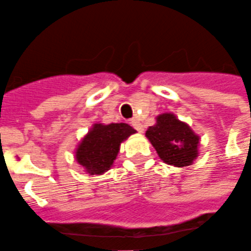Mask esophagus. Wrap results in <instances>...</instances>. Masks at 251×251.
<instances>
[{"label":"esophagus","mask_w":251,"mask_h":251,"mask_svg":"<svg viewBox=\"0 0 251 251\" xmlns=\"http://www.w3.org/2000/svg\"><path fill=\"white\" fill-rule=\"evenodd\" d=\"M131 125H132V127L136 128L138 132H143V130H145L143 125L137 120V119H132V120H131Z\"/></svg>","instance_id":"34e87169"}]
</instances>
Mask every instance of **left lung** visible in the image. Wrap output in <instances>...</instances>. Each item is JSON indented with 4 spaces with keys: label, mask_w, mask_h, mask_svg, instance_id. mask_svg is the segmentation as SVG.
I'll list each match as a JSON object with an SVG mask.
<instances>
[{
    "label": "left lung",
    "mask_w": 251,
    "mask_h": 251,
    "mask_svg": "<svg viewBox=\"0 0 251 251\" xmlns=\"http://www.w3.org/2000/svg\"><path fill=\"white\" fill-rule=\"evenodd\" d=\"M146 136L167 164L186 167L199 155L200 137L174 114L165 113L157 116V123L148 127Z\"/></svg>",
    "instance_id": "left-lung-1"
}]
</instances>
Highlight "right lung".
Listing matches in <instances>:
<instances>
[{
  "instance_id": "right-lung-1",
  "label": "right lung",
  "mask_w": 251,
  "mask_h": 251,
  "mask_svg": "<svg viewBox=\"0 0 251 251\" xmlns=\"http://www.w3.org/2000/svg\"><path fill=\"white\" fill-rule=\"evenodd\" d=\"M127 124H96L76 151V160L89 174H101L110 169L124 140L135 133Z\"/></svg>"
}]
</instances>
